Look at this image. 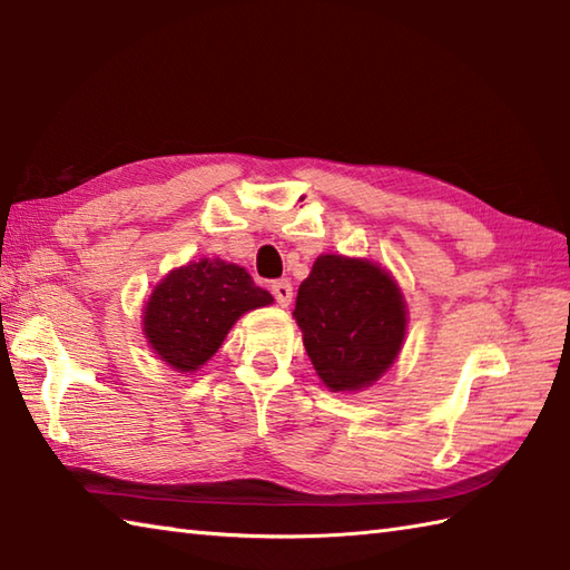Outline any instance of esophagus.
I'll list each match as a JSON object with an SVG mask.
<instances>
[{
    "instance_id": "obj_1",
    "label": "esophagus",
    "mask_w": 570,
    "mask_h": 570,
    "mask_svg": "<svg viewBox=\"0 0 570 570\" xmlns=\"http://www.w3.org/2000/svg\"><path fill=\"white\" fill-rule=\"evenodd\" d=\"M272 294L276 298V304L286 308L294 298V286H292V282H288V278H278V282L272 284Z\"/></svg>"
}]
</instances>
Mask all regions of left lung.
<instances>
[{
	"label": "left lung",
	"instance_id": "1",
	"mask_svg": "<svg viewBox=\"0 0 570 570\" xmlns=\"http://www.w3.org/2000/svg\"><path fill=\"white\" fill-rule=\"evenodd\" d=\"M294 318L318 377L333 392L362 390L396 360L406 333L394 278L365 259L323 254L298 286Z\"/></svg>",
	"mask_w": 570,
	"mask_h": 570
}]
</instances>
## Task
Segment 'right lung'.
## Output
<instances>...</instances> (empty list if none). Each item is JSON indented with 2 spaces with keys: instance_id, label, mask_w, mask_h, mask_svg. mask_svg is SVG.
<instances>
[{
  "instance_id": "1",
  "label": "right lung",
  "mask_w": 570,
  "mask_h": 570,
  "mask_svg": "<svg viewBox=\"0 0 570 570\" xmlns=\"http://www.w3.org/2000/svg\"><path fill=\"white\" fill-rule=\"evenodd\" d=\"M272 301L242 266L200 259L174 269L154 288L144 308V333L164 362L193 372L217 353L242 313Z\"/></svg>"
}]
</instances>
